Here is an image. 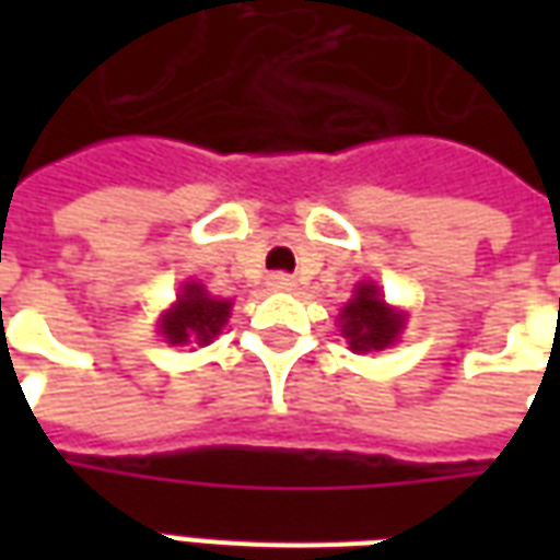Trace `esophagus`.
I'll return each instance as SVG.
<instances>
[{"instance_id":"34e87169","label":"esophagus","mask_w":560,"mask_h":560,"mask_svg":"<svg viewBox=\"0 0 560 560\" xmlns=\"http://www.w3.org/2000/svg\"><path fill=\"white\" fill-rule=\"evenodd\" d=\"M269 288L272 291H293V279L288 272H276V276H269Z\"/></svg>"}]
</instances>
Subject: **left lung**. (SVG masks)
Segmentation results:
<instances>
[{
    "instance_id": "8db88e82",
    "label": "left lung",
    "mask_w": 560,
    "mask_h": 560,
    "mask_svg": "<svg viewBox=\"0 0 560 560\" xmlns=\"http://www.w3.org/2000/svg\"><path fill=\"white\" fill-rule=\"evenodd\" d=\"M401 324L405 317L384 305L375 284H360L357 296L341 308V336L357 353L384 351L396 341Z\"/></svg>"
}]
</instances>
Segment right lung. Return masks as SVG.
<instances>
[{"instance_id": "right-lung-1", "label": "right lung", "mask_w": 560, "mask_h": 560, "mask_svg": "<svg viewBox=\"0 0 560 560\" xmlns=\"http://www.w3.org/2000/svg\"><path fill=\"white\" fill-rule=\"evenodd\" d=\"M228 315H231L228 300H215V296H209L203 291V284L188 281L176 305L161 317V332L171 345H185V341L207 345L228 324Z\"/></svg>"}]
</instances>
